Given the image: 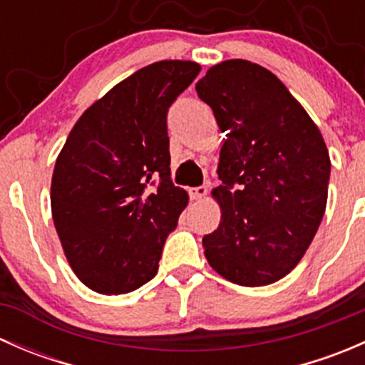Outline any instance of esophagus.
Segmentation results:
<instances>
[{"label":"esophagus","instance_id":"34e87169","mask_svg":"<svg viewBox=\"0 0 365 365\" xmlns=\"http://www.w3.org/2000/svg\"><path fill=\"white\" fill-rule=\"evenodd\" d=\"M206 192H208V189H206L205 185H200V187H192V189L189 190L190 197H192V200H196V201L203 200V197L206 196Z\"/></svg>","mask_w":365,"mask_h":365}]
</instances>
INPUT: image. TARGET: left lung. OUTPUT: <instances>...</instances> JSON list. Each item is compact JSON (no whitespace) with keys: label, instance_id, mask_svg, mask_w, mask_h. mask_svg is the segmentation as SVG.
<instances>
[{"label":"left lung","instance_id":"left-lung-1","mask_svg":"<svg viewBox=\"0 0 365 365\" xmlns=\"http://www.w3.org/2000/svg\"><path fill=\"white\" fill-rule=\"evenodd\" d=\"M226 132L213 189L222 217L203 247L240 286H267L297 267L327 206L330 157L314 121L270 72L245 60L215 65L196 84Z\"/></svg>","mask_w":365,"mask_h":365}]
</instances>
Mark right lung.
Returning <instances> with one entry per match:
<instances>
[{
	"mask_svg": "<svg viewBox=\"0 0 365 365\" xmlns=\"http://www.w3.org/2000/svg\"><path fill=\"white\" fill-rule=\"evenodd\" d=\"M201 67L165 60L138 70L84 111L56 159L51 208L70 267L104 295L155 277L187 206L171 180L168 111Z\"/></svg>",
	"mask_w": 365,
	"mask_h": 365,
	"instance_id": "obj_1",
	"label": "right lung"
}]
</instances>
